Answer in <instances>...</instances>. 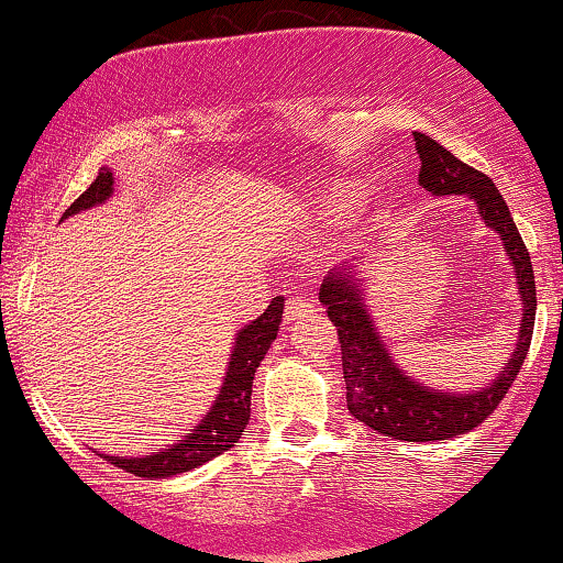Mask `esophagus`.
Segmentation results:
<instances>
[{
	"label": "esophagus",
	"mask_w": 563,
	"mask_h": 563,
	"mask_svg": "<svg viewBox=\"0 0 563 563\" xmlns=\"http://www.w3.org/2000/svg\"><path fill=\"white\" fill-rule=\"evenodd\" d=\"M314 301L309 296H290L286 301V322H299L303 318H312Z\"/></svg>",
	"instance_id": "1"
}]
</instances>
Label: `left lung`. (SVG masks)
Returning a JSON list of instances; mask_svg holds the SVG:
<instances>
[{
  "mask_svg": "<svg viewBox=\"0 0 563 563\" xmlns=\"http://www.w3.org/2000/svg\"><path fill=\"white\" fill-rule=\"evenodd\" d=\"M412 137H416L418 156H421V174H418L421 187H426L431 196L474 198L484 222L506 245L508 260L514 262L516 277H519L521 301H525L516 352L510 354L500 376L487 389L474 394L426 389L418 380L405 376L389 360L386 346L380 344L376 328H373L371 314L365 312L360 286L346 273V267L325 277L320 288V301L339 333L349 412L378 434L405 439V442H437V439L466 434L487 421L514 386L527 360L529 344H532L538 294H534L529 251L493 179L452 156L448 147L439 145L429 134L416 132Z\"/></svg>",
  "mask_w": 563,
  "mask_h": 563,
  "instance_id": "1",
  "label": "left lung"
}]
</instances>
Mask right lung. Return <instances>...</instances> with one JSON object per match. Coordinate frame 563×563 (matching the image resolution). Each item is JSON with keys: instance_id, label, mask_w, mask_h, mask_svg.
Masks as SVG:
<instances>
[{"instance_id": "right-lung-1", "label": "right lung", "mask_w": 563, "mask_h": 563, "mask_svg": "<svg viewBox=\"0 0 563 563\" xmlns=\"http://www.w3.org/2000/svg\"><path fill=\"white\" fill-rule=\"evenodd\" d=\"M113 192V174L111 169L102 166L97 172L95 183L81 192L79 198L66 209L70 217L76 211L89 209V206L102 203ZM283 318V296H275L273 303L264 309L251 325H245L235 339V352L230 357L228 376H224L222 391H219L214 407L209 416L192 429L190 437L179 439L172 448L156 452V455L145 457H113L106 455L113 466L129 471L134 476H145V479H166V476L185 474L203 466L211 457L222 455L224 450L235 448L238 439L243 437V429L249 426L251 418V386H254V373L267 354L269 344L275 341L277 328H280Z\"/></svg>"}]
</instances>
